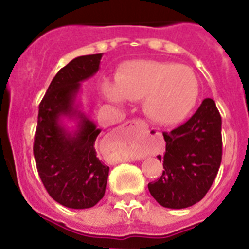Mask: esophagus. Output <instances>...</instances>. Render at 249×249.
Listing matches in <instances>:
<instances>
[{"mask_svg": "<svg viewBox=\"0 0 249 249\" xmlns=\"http://www.w3.org/2000/svg\"><path fill=\"white\" fill-rule=\"evenodd\" d=\"M122 129L126 130V131H129L134 138L141 139V140H142V139L147 135V133H149L147 124L140 119H133L124 123V124L122 125Z\"/></svg>", "mask_w": 249, "mask_h": 249, "instance_id": "obj_1", "label": "esophagus"}]
</instances>
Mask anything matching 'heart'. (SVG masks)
<instances>
[{
  "label": "heart",
  "mask_w": 249,
  "mask_h": 249,
  "mask_svg": "<svg viewBox=\"0 0 249 249\" xmlns=\"http://www.w3.org/2000/svg\"><path fill=\"white\" fill-rule=\"evenodd\" d=\"M105 97L111 102L144 99L145 114L159 125L182 122L194 110L200 84L191 68L171 62L130 60L115 74V83H105Z\"/></svg>",
  "instance_id": "obj_1"
}]
</instances>
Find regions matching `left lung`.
Listing matches in <instances>:
<instances>
[{
  "label": "left lung",
  "instance_id": "1",
  "mask_svg": "<svg viewBox=\"0 0 249 249\" xmlns=\"http://www.w3.org/2000/svg\"><path fill=\"white\" fill-rule=\"evenodd\" d=\"M222 119L211 98L185 124L163 131L166 141L162 175L147 185L151 196L167 208H186L201 201L213 183L222 160Z\"/></svg>",
  "mask_w": 249,
  "mask_h": 249
}]
</instances>
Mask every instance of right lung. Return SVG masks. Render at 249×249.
<instances>
[{"label": "right lung", "instance_id": "1", "mask_svg": "<svg viewBox=\"0 0 249 249\" xmlns=\"http://www.w3.org/2000/svg\"><path fill=\"white\" fill-rule=\"evenodd\" d=\"M100 59L102 53L71 60L53 78L38 110L33 144L38 175L53 200L75 210L97 205L108 181L109 166L94 146L100 129L75 107L80 82L97 73ZM62 116L80 120L74 133L60 124Z\"/></svg>", "mask_w": 249, "mask_h": 249}]
</instances>
